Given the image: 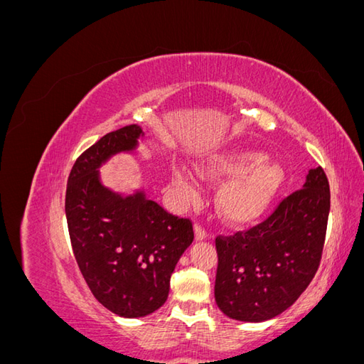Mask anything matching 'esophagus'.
Masks as SVG:
<instances>
[{"instance_id": "1", "label": "esophagus", "mask_w": 364, "mask_h": 364, "mask_svg": "<svg viewBox=\"0 0 364 364\" xmlns=\"http://www.w3.org/2000/svg\"><path fill=\"white\" fill-rule=\"evenodd\" d=\"M194 235H196V241H203V240L208 238L206 230L200 225L194 226Z\"/></svg>"}]
</instances>
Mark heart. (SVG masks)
<instances>
[{"mask_svg": "<svg viewBox=\"0 0 364 364\" xmlns=\"http://www.w3.org/2000/svg\"><path fill=\"white\" fill-rule=\"evenodd\" d=\"M202 178L223 182L217 194V209L226 223L250 226L269 213L284 183L279 164L267 161L259 150L238 149L209 155L199 164ZM173 183L193 194L194 179L190 171L174 170Z\"/></svg>", "mask_w": 364, "mask_h": 364, "instance_id": "heart-1", "label": "heart"}]
</instances>
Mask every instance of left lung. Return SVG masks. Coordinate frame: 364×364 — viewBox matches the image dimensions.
Returning a JSON list of instances; mask_svg holds the SVG:
<instances>
[{"mask_svg":"<svg viewBox=\"0 0 364 364\" xmlns=\"http://www.w3.org/2000/svg\"><path fill=\"white\" fill-rule=\"evenodd\" d=\"M329 183L322 167L308 171L302 190L246 232L217 237L215 302L240 322H264L291 306L310 285L325 243Z\"/></svg>","mask_w":364,"mask_h":364,"instance_id":"1","label":"left lung"}]
</instances>
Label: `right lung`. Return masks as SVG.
Segmentation results:
<instances>
[{"mask_svg": "<svg viewBox=\"0 0 364 364\" xmlns=\"http://www.w3.org/2000/svg\"><path fill=\"white\" fill-rule=\"evenodd\" d=\"M144 132L121 127L83 151L70 173L65 214L73 252L95 299L121 317L151 314L168 297L170 278L194 240L188 218L150 200L144 190L123 196L102 183L100 167L138 149Z\"/></svg>", "mask_w": 364, "mask_h": 364, "instance_id": "1", "label": "right lung"}]
</instances>
